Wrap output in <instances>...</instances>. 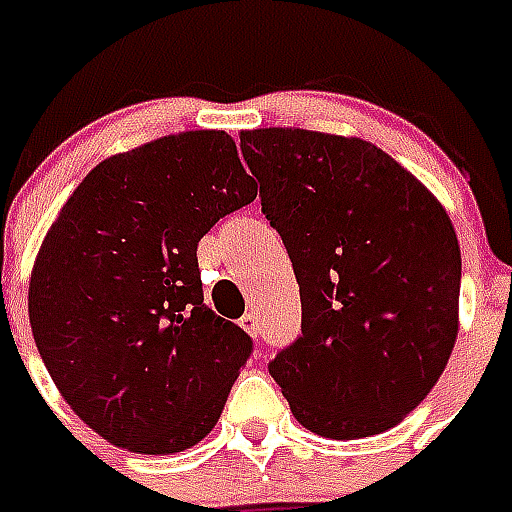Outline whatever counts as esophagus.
Returning <instances> with one entry per match:
<instances>
[{
  "label": "esophagus",
  "instance_id": "1",
  "mask_svg": "<svg viewBox=\"0 0 512 512\" xmlns=\"http://www.w3.org/2000/svg\"><path fill=\"white\" fill-rule=\"evenodd\" d=\"M239 324H241V327H244V329H247V332H249V335H252V337L260 335V324H257V316H255V313H244V316H241Z\"/></svg>",
  "mask_w": 512,
  "mask_h": 512
}]
</instances>
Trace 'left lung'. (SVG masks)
Listing matches in <instances>:
<instances>
[{
	"mask_svg": "<svg viewBox=\"0 0 512 512\" xmlns=\"http://www.w3.org/2000/svg\"><path fill=\"white\" fill-rule=\"evenodd\" d=\"M239 148L303 305V332L268 372L319 436L393 428L428 396L457 340L452 220L366 140L271 127L241 132Z\"/></svg>",
	"mask_w": 512,
	"mask_h": 512,
	"instance_id": "obj_1",
	"label": "left lung"
}]
</instances>
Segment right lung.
Returning <instances> with one entry per match:
<instances>
[{
  "label": "right lung",
  "instance_id": "add662e5",
  "mask_svg": "<svg viewBox=\"0 0 512 512\" xmlns=\"http://www.w3.org/2000/svg\"><path fill=\"white\" fill-rule=\"evenodd\" d=\"M255 196L236 143L199 130L100 162L60 209L28 319L52 382L111 444L175 454L220 420L252 337L204 303L196 247Z\"/></svg>",
  "mask_w": 512,
  "mask_h": 512
}]
</instances>
